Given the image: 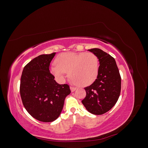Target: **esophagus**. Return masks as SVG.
Here are the masks:
<instances>
[{"label":"esophagus","mask_w":148,"mask_h":148,"mask_svg":"<svg viewBox=\"0 0 148 148\" xmlns=\"http://www.w3.org/2000/svg\"><path fill=\"white\" fill-rule=\"evenodd\" d=\"M76 89H77V88H75V87H72V86H70V90H71V92H74Z\"/></svg>","instance_id":"34e87169"}]
</instances>
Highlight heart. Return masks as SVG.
<instances>
[{
  "label": "heart",
  "mask_w": 148,
  "mask_h": 148,
  "mask_svg": "<svg viewBox=\"0 0 148 148\" xmlns=\"http://www.w3.org/2000/svg\"><path fill=\"white\" fill-rule=\"evenodd\" d=\"M50 68L55 77L62 82L66 72L78 86H86L96 79L99 73V59L92 52H67L62 53Z\"/></svg>",
  "instance_id": "1"
}]
</instances>
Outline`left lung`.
Instances as JSON below:
<instances>
[{
	"instance_id": "obj_1",
	"label": "left lung",
	"mask_w": 148,
	"mask_h": 148,
	"mask_svg": "<svg viewBox=\"0 0 148 148\" xmlns=\"http://www.w3.org/2000/svg\"><path fill=\"white\" fill-rule=\"evenodd\" d=\"M88 51L97 56L100 65L95 82L84 88L86 96L82 102L89 112L102 115L117 102L121 90V77L114 58L100 49Z\"/></svg>"
}]
</instances>
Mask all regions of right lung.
Here are the masks:
<instances>
[{"label":"right lung","mask_w":148,"mask_h":148,"mask_svg":"<svg viewBox=\"0 0 148 148\" xmlns=\"http://www.w3.org/2000/svg\"><path fill=\"white\" fill-rule=\"evenodd\" d=\"M56 52L36 57L26 65L20 81V95L26 110L43 122L56 120L71 91L68 84H58L49 70Z\"/></svg>","instance_id":"add662e5"}]
</instances>
